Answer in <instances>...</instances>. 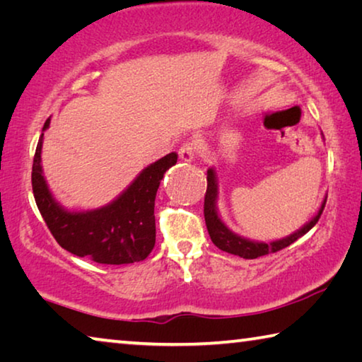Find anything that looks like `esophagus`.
<instances>
[{"mask_svg": "<svg viewBox=\"0 0 362 362\" xmlns=\"http://www.w3.org/2000/svg\"><path fill=\"white\" fill-rule=\"evenodd\" d=\"M196 151H198V145H196V142H185L179 148V156L182 161L189 163L194 159Z\"/></svg>", "mask_w": 362, "mask_h": 362, "instance_id": "esophagus-1", "label": "esophagus"}]
</instances>
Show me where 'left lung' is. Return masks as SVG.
I'll return each mask as SVG.
<instances>
[{"mask_svg": "<svg viewBox=\"0 0 362 362\" xmlns=\"http://www.w3.org/2000/svg\"><path fill=\"white\" fill-rule=\"evenodd\" d=\"M217 199H218L217 175L214 168H209L207 169V189L204 196V220H206V226H207V231H209L212 243L216 244L218 249H222L228 254L240 255L243 259H257V257L267 255L269 252H278V250L291 246V244L296 243L298 238L306 235V233H308L317 223V220H320L324 206H326L327 196L324 198L320 211H317L316 216L311 218L308 223L303 225L302 228L297 230L296 233H292V235L283 238V240L272 241V243L252 241L244 236L236 235V233H233L228 226L222 222V218L218 216Z\"/></svg>", "mask_w": 362, "mask_h": 362, "instance_id": "8db88e82", "label": "left lung"}]
</instances>
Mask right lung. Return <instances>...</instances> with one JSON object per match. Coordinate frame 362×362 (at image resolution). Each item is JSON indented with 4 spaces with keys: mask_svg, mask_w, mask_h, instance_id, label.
<instances>
[{
    "mask_svg": "<svg viewBox=\"0 0 362 362\" xmlns=\"http://www.w3.org/2000/svg\"><path fill=\"white\" fill-rule=\"evenodd\" d=\"M51 118L42 131L49 127ZM41 134L36 145L32 187L49 231L65 250L97 263L124 265L145 260L155 247V198L166 170L177 163L169 153L146 166L112 203L90 211H69L54 198L41 166Z\"/></svg>",
    "mask_w": 362,
    "mask_h": 362,
    "instance_id": "1",
    "label": "right lung"
}]
</instances>
